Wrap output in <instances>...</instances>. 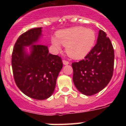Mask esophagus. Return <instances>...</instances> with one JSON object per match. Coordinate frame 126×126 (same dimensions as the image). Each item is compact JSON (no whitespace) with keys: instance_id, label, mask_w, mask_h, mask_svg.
I'll use <instances>...</instances> for the list:
<instances>
[{"instance_id":"esophagus-1","label":"esophagus","mask_w":126,"mask_h":126,"mask_svg":"<svg viewBox=\"0 0 126 126\" xmlns=\"http://www.w3.org/2000/svg\"><path fill=\"white\" fill-rule=\"evenodd\" d=\"M63 64H64V65H67V64H68L69 63V62H68V61H66V60H63Z\"/></svg>"}]
</instances>
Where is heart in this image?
<instances>
[{
    "instance_id": "b5f03b06",
    "label": "heart",
    "mask_w": 126,
    "mask_h": 126,
    "mask_svg": "<svg viewBox=\"0 0 126 126\" xmlns=\"http://www.w3.org/2000/svg\"><path fill=\"white\" fill-rule=\"evenodd\" d=\"M57 38L52 37V44L57 50L61 49V44L66 46L68 55L75 59H81L90 52L96 41L94 32L83 27H75L57 32Z\"/></svg>"
}]
</instances>
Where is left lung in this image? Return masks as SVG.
<instances>
[{
	"label": "left lung",
	"mask_w": 126,
	"mask_h": 126,
	"mask_svg": "<svg viewBox=\"0 0 126 126\" xmlns=\"http://www.w3.org/2000/svg\"><path fill=\"white\" fill-rule=\"evenodd\" d=\"M114 49L111 41L102 30L97 43L79 62L72 63L73 82L77 90L91 96L103 90L110 82L113 72Z\"/></svg>",
	"instance_id": "left-lung-1"
}]
</instances>
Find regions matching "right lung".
Returning a JSON list of instances; mask_svg holds the SVG:
<instances>
[{"mask_svg":"<svg viewBox=\"0 0 126 126\" xmlns=\"http://www.w3.org/2000/svg\"><path fill=\"white\" fill-rule=\"evenodd\" d=\"M42 27L28 30L21 35L14 46L11 58L16 85L26 96L37 100L50 97L62 69V58L49 53L47 46L39 44ZM31 46L28 54L25 47Z\"/></svg>","mask_w":126,"mask_h":126,"instance_id":"obj_1","label":"right lung"}]
</instances>
